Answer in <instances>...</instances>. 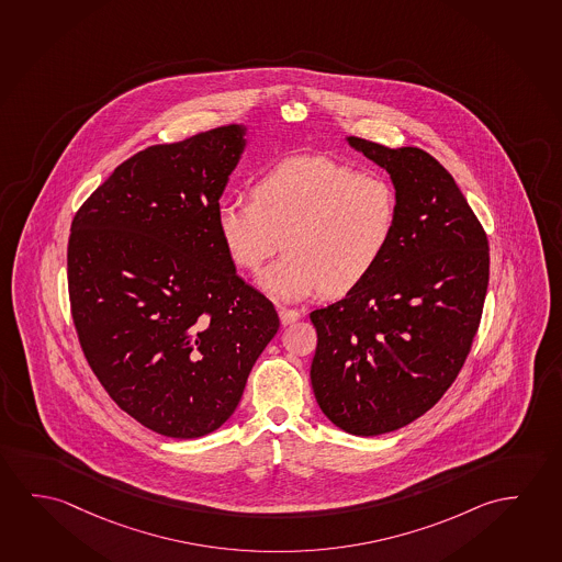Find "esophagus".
Wrapping results in <instances>:
<instances>
[{
	"mask_svg": "<svg viewBox=\"0 0 562 562\" xmlns=\"http://www.w3.org/2000/svg\"><path fill=\"white\" fill-rule=\"evenodd\" d=\"M301 312L293 311V308H285V306H281L279 308V318H281V324L283 326H289V324H293V322L301 321Z\"/></svg>",
	"mask_w": 562,
	"mask_h": 562,
	"instance_id": "esophagus-1",
	"label": "esophagus"
}]
</instances>
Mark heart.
Instances as JSON below:
<instances>
[{"label":"heart","mask_w":562,"mask_h":562,"mask_svg":"<svg viewBox=\"0 0 562 562\" xmlns=\"http://www.w3.org/2000/svg\"><path fill=\"white\" fill-rule=\"evenodd\" d=\"M216 231L232 261L258 273L285 248L259 283L283 301L318 291L344 294L366 281L391 248L398 196L389 179L361 173L328 156H294L263 171L251 201L226 196Z\"/></svg>","instance_id":"b5f03b06"}]
</instances>
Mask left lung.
<instances>
[{
    "instance_id": "8db88e82",
    "label": "left lung",
    "mask_w": 562,
    "mask_h": 562,
    "mask_svg": "<svg viewBox=\"0 0 562 562\" xmlns=\"http://www.w3.org/2000/svg\"><path fill=\"white\" fill-rule=\"evenodd\" d=\"M346 140L389 171L398 221L373 273L311 312L312 391L334 426L381 436L426 414L453 384L481 324L491 254L461 189L428 151Z\"/></svg>"
}]
</instances>
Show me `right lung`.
I'll use <instances>...</instances> for the list:
<instances>
[{"instance_id": "add662e5", "label": "right lung", "mask_w": 562, "mask_h": 562, "mask_svg": "<svg viewBox=\"0 0 562 562\" xmlns=\"http://www.w3.org/2000/svg\"><path fill=\"white\" fill-rule=\"evenodd\" d=\"M244 148V125L150 146L71 221L68 289L83 356L119 408L160 436L221 428L279 330L276 306L238 277L214 221Z\"/></svg>"}]
</instances>
